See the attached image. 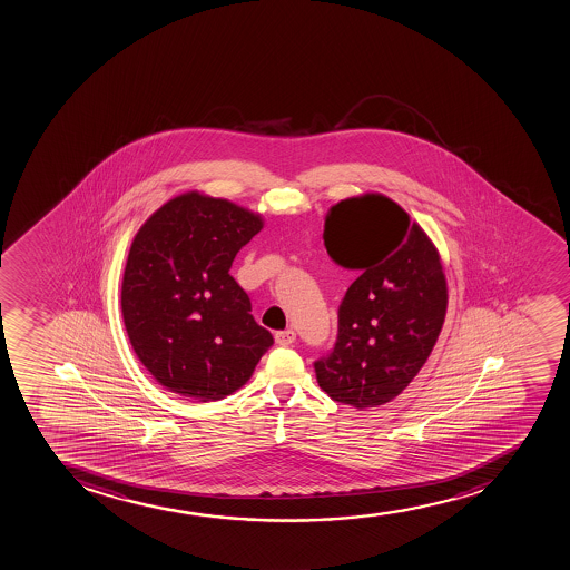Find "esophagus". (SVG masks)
<instances>
[{
  "mask_svg": "<svg viewBox=\"0 0 570 570\" xmlns=\"http://www.w3.org/2000/svg\"><path fill=\"white\" fill-rule=\"evenodd\" d=\"M275 341L276 344H281V346H289V344L295 343V331H276Z\"/></svg>",
  "mask_w": 570,
  "mask_h": 570,
  "instance_id": "34e87169",
  "label": "esophagus"
}]
</instances>
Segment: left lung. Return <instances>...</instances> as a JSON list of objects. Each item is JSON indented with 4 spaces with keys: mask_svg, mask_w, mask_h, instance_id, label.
Wrapping results in <instances>:
<instances>
[{
    "mask_svg": "<svg viewBox=\"0 0 570 570\" xmlns=\"http://www.w3.org/2000/svg\"><path fill=\"white\" fill-rule=\"evenodd\" d=\"M331 259L360 276L338 306L337 343L314 362L322 390L354 409L390 403L428 362L446 316V276L422 227L382 194L325 216Z\"/></svg>",
    "mask_w": 570,
    "mask_h": 570,
    "instance_id": "left-lung-1",
    "label": "left lung"
}]
</instances>
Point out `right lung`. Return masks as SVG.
<instances>
[{
    "label": "right lung",
    "mask_w": 570,
    "mask_h": 570,
    "mask_svg": "<svg viewBox=\"0 0 570 570\" xmlns=\"http://www.w3.org/2000/svg\"><path fill=\"white\" fill-rule=\"evenodd\" d=\"M264 220L227 199L188 191L135 235L122 318L139 362L169 392L202 403L245 386L273 346L229 269Z\"/></svg>",
    "instance_id": "obj_1"
}]
</instances>
